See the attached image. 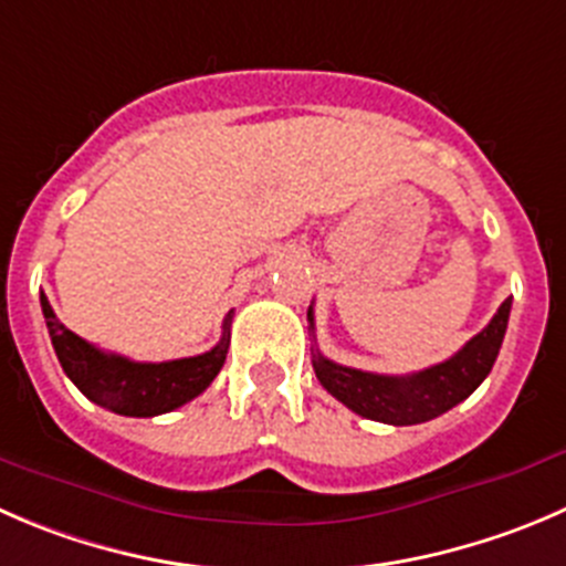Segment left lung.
Here are the masks:
<instances>
[{
  "instance_id": "1",
  "label": "left lung",
  "mask_w": 566,
  "mask_h": 566,
  "mask_svg": "<svg viewBox=\"0 0 566 566\" xmlns=\"http://www.w3.org/2000/svg\"><path fill=\"white\" fill-rule=\"evenodd\" d=\"M509 312L512 298L501 304L490 326L481 328L470 343L451 359L431 365L426 370L409 373V376H381V373L356 370V367L337 365L326 359L321 350L312 354L315 376L339 403L348 406L356 415L367 420L389 422V426H415V422L434 420L446 415L457 403L479 389V384L490 376L497 359L503 337H506ZM312 334H315V315L312 306L306 312Z\"/></svg>"
}]
</instances>
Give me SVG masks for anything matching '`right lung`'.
<instances>
[{"label": "right lung", "instance_id": "1", "mask_svg": "<svg viewBox=\"0 0 566 566\" xmlns=\"http://www.w3.org/2000/svg\"><path fill=\"white\" fill-rule=\"evenodd\" d=\"M41 310L46 317L54 354H57L65 376L76 384V389L85 398L115 411V415L155 417L179 409L196 395L205 392L227 361L232 312L223 321L221 343L207 354L171 361H132L118 354H104L87 339L76 337L71 328H65L57 321L43 293Z\"/></svg>", "mask_w": 566, "mask_h": 566}]
</instances>
